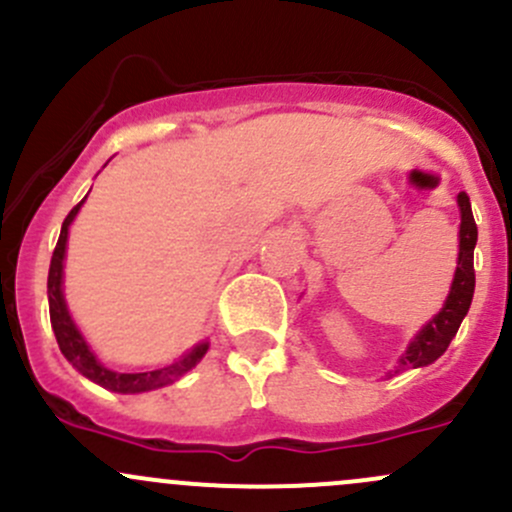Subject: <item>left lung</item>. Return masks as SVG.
<instances>
[{
    "label": "left lung",
    "instance_id": "1",
    "mask_svg": "<svg viewBox=\"0 0 512 512\" xmlns=\"http://www.w3.org/2000/svg\"><path fill=\"white\" fill-rule=\"evenodd\" d=\"M461 210V227H459V263H456L454 283L449 290V298L439 315H434L430 322L422 327V332L412 339L408 351L403 354L400 364L395 366V373L405 371V368H420L437 361L439 356L447 351L452 339L459 332V324L466 317L471 307L476 288V271H474V246L478 239V229L474 222V212H471V200L466 192H459L456 197ZM393 376V373H390Z\"/></svg>",
    "mask_w": 512,
    "mask_h": 512
}]
</instances>
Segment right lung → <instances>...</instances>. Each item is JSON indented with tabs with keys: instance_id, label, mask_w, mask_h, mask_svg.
<instances>
[{
	"instance_id": "1",
	"label": "right lung",
	"mask_w": 512,
	"mask_h": 512,
	"mask_svg": "<svg viewBox=\"0 0 512 512\" xmlns=\"http://www.w3.org/2000/svg\"><path fill=\"white\" fill-rule=\"evenodd\" d=\"M82 202L85 200H80L78 205L70 210L68 217H65L63 229H60V236H58V244L56 249H53L51 271H48V307H51V324H53V332H56L60 351H63V356L70 361V364L78 368L82 376L100 383L104 388L114 390V393H144V390L166 386V383L175 381V378L183 376V373H188L192 366L200 364V359L207 354L210 344L207 342L197 344L190 354L183 356V359L175 361V364H170L166 368H158V371L117 373L104 368L100 361L95 359V354H92L90 346L85 344V339H82L78 327H75L73 320H70L68 307H65V300H63V288H60V285H63V258H65V241H68V227L75 219V214H78Z\"/></svg>"
}]
</instances>
